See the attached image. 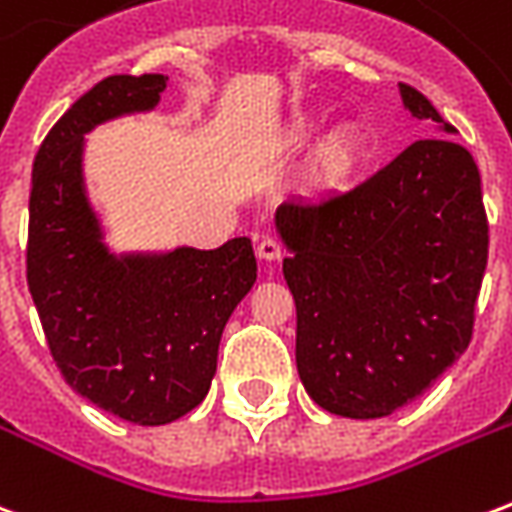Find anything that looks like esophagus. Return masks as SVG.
Returning a JSON list of instances; mask_svg holds the SVG:
<instances>
[{
    "instance_id": "esophagus-1",
    "label": "esophagus",
    "mask_w": 512,
    "mask_h": 512,
    "mask_svg": "<svg viewBox=\"0 0 512 512\" xmlns=\"http://www.w3.org/2000/svg\"><path fill=\"white\" fill-rule=\"evenodd\" d=\"M255 252L260 260H268V263H271V260H279V257H282V246H279L274 238H263V241L257 244Z\"/></svg>"
}]
</instances>
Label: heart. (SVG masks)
Wrapping results in <instances>:
<instances>
[{"instance_id":"b5f03b06","label":"heart","mask_w":512,"mask_h":512,"mask_svg":"<svg viewBox=\"0 0 512 512\" xmlns=\"http://www.w3.org/2000/svg\"><path fill=\"white\" fill-rule=\"evenodd\" d=\"M315 136V123L310 120H299L293 123L288 131L290 145L304 147ZM367 156V139L365 134L354 126L334 128L332 134H326L312 150V178L326 189H337L345 180L354 178L356 169L362 167Z\"/></svg>"}]
</instances>
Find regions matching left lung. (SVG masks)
<instances>
[{"label":"left lung","mask_w":512,"mask_h":512,"mask_svg":"<svg viewBox=\"0 0 512 512\" xmlns=\"http://www.w3.org/2000/svg\"><path fill=\"white\" fill-rule=\"evenodd\" d=\"M411 117L455 134L400 84ZM296 301V367L307 395L351 419L389 417L469 348L488 263V219L472 153L419 139L362 186L290 197L274 213Z\"/></svg>","instance_id":"8db88e82"}]
</instances>
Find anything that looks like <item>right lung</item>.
Instances as JSON below:
<instances>
[{"instance_id": "add662e5", "label": "right lung", "mask_w": 512, "mask_h": 512, "mask_svg": "<svg viewBox=\"0 0 512 512\" xmlns=\"http://www.w3.org/2000/svg\"><path fill=\"white\" fill-rule=\"evenodd\" d=\"M167 76H109L54 123L32 167L27 282L65 381L115 417L167 425L200 406L219 340L252 290L249 238L115 255L84 189V134L150 112Z\"/></svg>"}]
</instances>
